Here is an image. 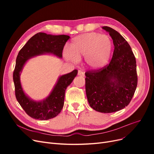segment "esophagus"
Returning <instances> with one entry per match:
<instances>
[{
  "mask_svg": "<svg viewBox=\"0 0 154 154\" xmlns=\"http://www.w3.org/2000/svg\"><path fill=\"white\" fill-rule=\"evenodd\" d=\"M78 75H79V76H85L84 72L82 71V70H79V71H78Z\"/></svg>",
  "mask_w": 154,
  "mask_h": 154,
  "instance_id": "34e87169",
  "label": "esophagus"
}]
</instances>
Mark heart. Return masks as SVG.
I'll list each match as a JSON object with an SVG mask.
<instances>
[{"mask_svg":"<svg viewBox=\"0 0 154 154\" xmlns=\"http://www.w3.org/2000/svg\"><path fill=\"white\" fill-rule=\"evenodd\" d=\"M69 48L65 50L67 60L76 62L79 58L85 57L88 66L100 69L109 62L112 42L108 35L92 32L76 36L72 39Z\"/></svg>","mask_w":154,"mask_h":154,"instance_id":"obj_1","label":"heart"}]
</instances>
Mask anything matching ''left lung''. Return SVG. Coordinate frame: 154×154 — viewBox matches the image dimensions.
<instances>
[{
  "label": "left lung",
  "mask_w": 154,
  "mask_h": 154,
  "mask_svg": "<svg viewBox=\"0 0 154 154\" xmlns=\"http://www.w3.org/2000/svg\"><path fill=\"white\" fill-rule=\"evenodd\" d=\"M114 45L109 64L85 72V91L88 103L100 112L111 113L127 106L136 91L137 74L136 58L130 45L119 32L108 26Z\"/></svg>",
  "instance_id": "1"
}]
</instances>
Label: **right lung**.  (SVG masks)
<instances>
[{
  "mask_svg": "<svg viewBox=\"0 0 154 154\" xmlns=\"http://www.w3.org/2000/svg\"><path fill=\"white\" fill-rule=\"evenodd\" d=\"M70 37L67 35H51L38 32L27 41L18 53L13 74L17 100L26 114L31 118L48 120L56 117L61 112L65 92L78 74V70L60 76L51 94L43 101L36 102L27 97L23 91L20 82V74L24 63L31 57L43 53H53L61 58L65 44Z\"/></svg>",
  "mask_w": 154,
  "mask_h": 154,
  "instance_id": "add662e5",
  "label": "right lung"
}]
</instances>
